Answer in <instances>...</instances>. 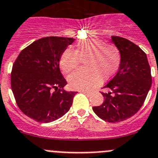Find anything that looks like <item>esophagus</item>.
I'll list each match as a JSON object with an SVG mask.
<instances>
[{
	"instance_id": "esophagus-1",
	"label": "esophagus",
	"mask_w": 158,
	"mask_h": 158,
	"mask_svg": "<svg viewBox=\"0 0 158 158\" xmlns=\"http://www.w3.org/2000/svg\"><path fill=\"white\" fill-rule=\"evenodd\" d=\"M80 93L85 94H86V95H89V94H90L89 91H86V90H80Z\"/></svg>"
}]
</instances>
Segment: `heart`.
I'll use <instances>...</instances> for the list:
<instances>
[{
	"label": "heart",
	"mask_w": 158,
	"mask_h": 158,
	"mask_svg": "<svg viewBox=\"0 0 158 158\" xmlns=\"http://www.w3.org/2000/svg\"><path fill=\"white\" fill-rule=\"evenodd\" d=\"M86 69H79L69 77L72 89L87 90L95 87L104 79H109L116 74L121 61L120 50L113 45H108L99 38L82 40L76 44V49L67 48L60 57V68L68 74L76 69L84 59Z\"/></svg>",
	"instance_id": "b5f03b06"
}]
</instances>
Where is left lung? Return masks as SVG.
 <instances>
[{"label":"left lung","instance_id":"left-lung-1","mask_svg":"<svg viewBox=\"0 0 158 158\" xmlns=\"http://www.w3.org/2000/svg\"><path fill=\"white\" fill-rule=\"evenodd\" d=\"M120 50V68L116 76L101 92L103 103L93 107L96 115L109 123H118L134 116L143 106L151 87V70L146 54L140 48L124 38L112 36Z\"/></svg>","mask_w":158,"mask_h":158}]
</instances>
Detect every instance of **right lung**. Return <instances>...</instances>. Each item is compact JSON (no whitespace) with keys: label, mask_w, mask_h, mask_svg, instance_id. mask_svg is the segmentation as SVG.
Here are the masks:
<instances>
[{"label":"right lung","mask_w":158,"mask_h":158,"mask_svg":"<svg viewBox=\"0 0 158 158\" xmlns=\"http://www.w3.org/2000/svg\"><path fill=\"white\" fill-rule=\"evenodd\" d=\"M75 39L45 37L23 49L11 72V86L17 106L40 123L54 121L67 113L75 91L63 89L67 81L60 71L62 52Z\"/></svg>","instance_id":"add662e5"}]
</instances>
